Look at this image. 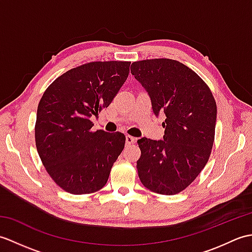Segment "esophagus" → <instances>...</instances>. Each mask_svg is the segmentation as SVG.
<instances>
[{"instance_id":"34e87169","label":"esophagus","mask_w":252,"mask_h":252,"mask_svg":"<svg viewBox=\"0 0 252 252\" xmlns=\"http://www.w3.org/2000/svg\"><path fill=\"white\" fill-rule=\"evenodd\" d=\"M135 141H136L135 137H133V136H131V135H126V143L127 144V145H131V144L135 143Z\"/></svg>"}]
</instances>
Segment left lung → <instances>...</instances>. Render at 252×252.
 <instances>
[{
    "label": "left lung",
    "instance_id": "8db88e82",
    "mask_svg": "<svg viewBox=\"0 0 252 252\" xmlns=\"http://www.w3.org/2000/svg\"><path fill=\"white\" fill-rule=\"evenodd\" d=\"M131 73L151 97L154 114L164 112L163 140L137 141L136 168L154 192L175 195L205 168L215 141L217 104L208 85L183 63L156 58L134 62Z\"/></svg>",
    "mask_w": 252,
    "mask_h": 252
}]
</instances>
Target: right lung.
<instances>
[{"instance_id": "obj_1", "label": "right lung", "mask_w": 252, "mask_h": 252, "mask_svg": "<svg viewBox=\"0 0 252 252\" xmlns=\"http://www.w3.org/2000/svg\"><path fill=\"white\" fill-rule=\"evenodd\" d=\"M130 62H93L70 69L46 89L37 106L35 145L55 183L73 195L106 185L125 147L123 133L91 131L126 82Z\"/></svg>"}]
</instances>
